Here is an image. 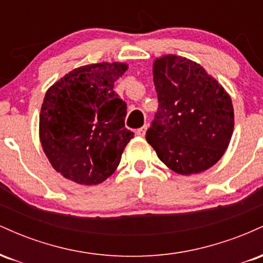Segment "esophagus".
Masks as SVG:
<instances>
[{
	"label": "esophagus",
	"instance_id": "1",
	"mask_svg": "<svg viewBox=\"0 0 263 263\" xmlns=\"http://www.w3.org/2000/svg\"><path fill=\"white\" fill-rule=\"evenodd\" d=\"M146 131H147V126L144 125V126H142L141 128H137V129H136V135H137V136H141V137H143L144 134H146Z\"/></svg>",
	"mask_w": 263,
	"mask_h": 263
}]
</instances>
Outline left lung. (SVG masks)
Returning <instances> with one entry per match:
<instances>
[{
  "label": "left lung",
  "mask_w": 263,
  "mask_h": 263,
  "mask_svg": "<svg viewBox=\"0 0 263 263\" xmlns=\"http://www.w3.org/2000/svg\"><path fill=\"white\" fill-rule=\"evenodd\" d=\"M153 81L158 110L146 140L158 158L183 176L213 167L234 131L230 96L203 66L173 54L156 59Z\"/></svg>",
  "instance_id": "1"
}]
</instances>
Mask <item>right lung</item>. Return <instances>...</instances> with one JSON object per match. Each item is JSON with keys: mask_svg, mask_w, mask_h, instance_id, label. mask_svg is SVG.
<instances>
[{"mask_svg": "<svg viewBox=\"0 0 263 263\" xmlns=\"http://www.w3.org/2000/svg\"><path fill=\"white\" fill-rule=\"evenodd\" d=\"M127 70L123 63L80 66L48 90L39 116V137L50 164L84 185L116 171L134 132L125 127L126 102L114 91Z\"/></svg>", "mask_w": 263, "mask_h": 263, "instance_id": "right-lung-1", "label": "right lung"}]
</instances>
